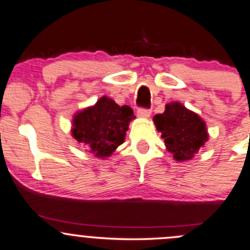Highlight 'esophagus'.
Returning <instances> with one entry per match:
<instances>
[{
    "label": "esophagus",
    "instance_id": "1",
    "mask_svg": "<svg viewBox=\"0 0 250 250\" xmlns=\"http://www.w3.org/2000/svg\"><path fill=\"white\" fill-rule=\"evenodd\" d=\"M137 114H138L139 118H149L150 114H151V111L146 108H139L137 111Z\"/></svg>",
    "mask_w": 250,
    "mask_h": 250
}]
</instances>
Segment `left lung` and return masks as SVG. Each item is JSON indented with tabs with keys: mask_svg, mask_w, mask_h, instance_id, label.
Returning a JSON list of instances; mask_svg holds the SVG:
<instances>
[{
	"mask_svg": "<svg viewBox=\"0 0 250 250\" xmlns=\"http://www.w3.org/2000/svg\"><path fill=\"white\" fill-rule=\"evenodd\" d=\"M154 123L167 150L179 162L194 157L208 139L205 122L176 101L166 104V111L155 115Z\"/></svg>",
	"mask_w": 250,
	"mask_h": 250,
	"instance_id": "1",
	"label": "left lung"
}]
</instances>
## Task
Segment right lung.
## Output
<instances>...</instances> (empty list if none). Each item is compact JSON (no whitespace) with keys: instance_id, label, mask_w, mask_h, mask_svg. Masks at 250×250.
Returning <instances> with one entry per match:
<instances>
[{"instance_id":"1","label":"right lung","mask_w":250,"mask_h":250,"mask_svg":"<svg viewBox=\"0 0 250 250\" xmlns=\"http://www.w3.org/2000/svg\"><path fill=\"white\" fill-rule=\"evenodd\" d=\"M133 118L131 107H120L112 99L103 96L94 106L74 115L71 135L94 156L108 157L124 143L128 124Z\"/></svg>"}]
</instances>
